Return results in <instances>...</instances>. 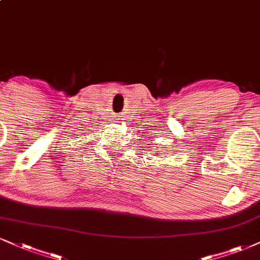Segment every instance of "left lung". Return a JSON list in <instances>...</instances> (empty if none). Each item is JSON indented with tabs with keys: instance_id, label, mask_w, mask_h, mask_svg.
<instances>
[{
	"instance_id": "1",
	"label": "left lung",
	"mask_w": 260,
	"mask_h": 260,
	"mask_svg": "<svg viewBox=\"0 0 260 260\" xmlns=\"http://www.w3.org/2000/svg\"><path fill=\"white\" fill-rule=\"evenodd\" d=\"M154 154H155V155H157V151H156V152H154Z\"/></svg>"
}]
</instances>
